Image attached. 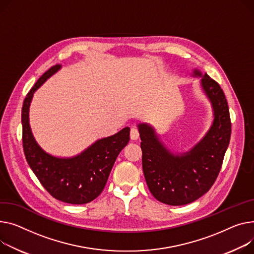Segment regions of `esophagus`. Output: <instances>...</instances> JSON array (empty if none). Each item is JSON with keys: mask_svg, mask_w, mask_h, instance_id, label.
Here are the masks:
<instances>
[{"mask_svg": "<svg viewBox=\"0 0 254 254\" xmlns=\"http://www.w3.org/2000/svg\"><path fill=\"white\" fill-rule=\"evenodd\" d=\"M129 134H130V139H131V140H138V138H139V136H140L139 129H138L137 127H131Z\"/></svg>", "mask_w": 254, "mask_h": 254, "instance_id": "obj_1", "label": "esophagus"}]
</instances>
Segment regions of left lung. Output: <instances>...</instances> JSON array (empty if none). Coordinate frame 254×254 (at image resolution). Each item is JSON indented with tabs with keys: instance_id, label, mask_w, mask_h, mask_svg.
<instances>
[{
	"instance_id": "1",
	"label": "left lung",
	"mask_w": 254,
	"mask_h": 254,
	"mask_svg": "<svg viewBox=\"0 0 254 254\" xmlns=\"http://www.w3.org/2000/svg\"><path fill=\"white\" fill-rule=\"evenodd\" d=\"M196 75H201L195 70ZM214 110V122L208 133L190 152L174 156L154 130L139 125L142 165L148 188L158 201L168 205L191 203L212 187L223 165L231 138L229 106L221 86L205 74L201 79Z\"/></svg>"
}]
</instances>
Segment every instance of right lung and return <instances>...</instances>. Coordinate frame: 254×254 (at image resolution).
<instances>
[{
	"label": "right lung",
	"mask_w": 254,
	"mask_h": 254,
	"mask_svg": "<svg viewBox=\"0 0 254 254\" xmlns=\"http://www.w3.org/2000/svg\"><path fill=\"white\" fill-rule=\"evenodd\" d=\"M60 68L47 70L27 93L22 105V144L26 161L48 193L69 204H84L102 193L120 152L129 141V127L111 137L97 141L76 157L56 158L47 154L32 137L28 124V108L33 93Z\"/></svg>",
	"instance_id": "right-lung-1"
}]
</instances>
